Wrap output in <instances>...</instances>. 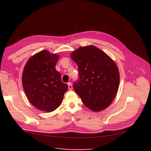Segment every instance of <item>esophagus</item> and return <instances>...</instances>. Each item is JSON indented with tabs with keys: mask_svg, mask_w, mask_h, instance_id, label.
Segmentation results:
<instances>
[{
	"mask_svg": "<svg viewBox=\"0 0 151 151\" xmlns=\"http://www.w3.org/2000/svg\"><path fill=\"white\" fill-rule=\"evenodd\" d=\"M68 89L69 90H72L73 89V86L71 84V83H68Z\"/></svg>",
	"mask_w": 151,
	"mask_h": 151,
	"instance_id": "34e87169",
	"label": "esophagus"
}]
</instances>
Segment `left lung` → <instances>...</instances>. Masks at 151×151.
Instances as JSON below:
<instances>
[{
	"instance_id": "8db88e82",
	"label": "left lung",
	"mask_w": 151,
	"mask_h": 151,
	"mask_svg": "<svg viewBox=\"0 0 151 151\" xmlns=\"http://www.w3.org/2000/svg\"><path fill=\"white\" fill-rule=\"evenodd\" d=\"M77 64L80 79L74 89L86 107L100 111L110 106L119 86V71L114 61L94 45L81 47L70 54Z\"/></svg>"
}]
</instances>
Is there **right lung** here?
Returning a JSON list of instances; mask_svg holds the SVG:
<instances>
[{
    "instance_id": "obj_1",
    "label": "right lung",
    "mask_w": 151,
    "mask_h": 151,
    "mask_svg": "<svg viewBox=\"0 0 151 151\" xmlns=\"http://www.w3.org/2000/svg\"><path fill=\"white\" fill-rule=\"evenodd\" d=\"M58 59L59 55L43 50L31 56L24 65L22 87L28 100L40 110H55L68 89L55 68Z\"/></svg>"
}]
</instances>
